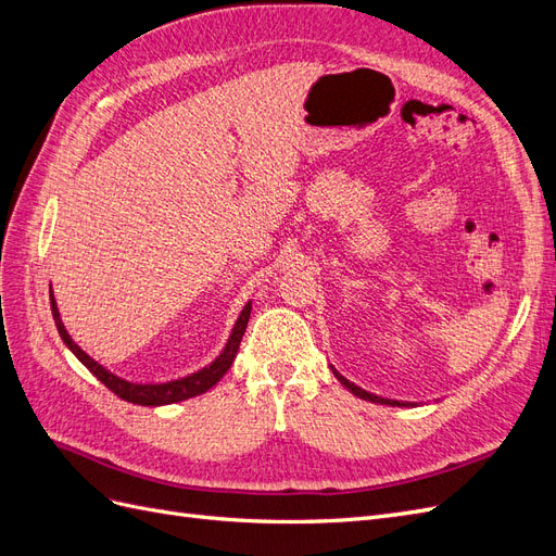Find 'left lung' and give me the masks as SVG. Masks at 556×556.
Instances as JSON below:
<instances>
[{
  "label": "left lung",
  "mask_w": 556,
  "mask_h": 556,
  "mask_svg": "<svg viewBox=\"0 0 556 556\" xmlns=\"http://www.w3.org/2000/svg\"><path fill=\"white\" fill-rule=\"evenodd\" d=\"M336 374V371H333ZM336 378L341 380V384H345L348 390L355 394V396H359V399H366V401H374V403H384V406H406V403H399V401H392V399H380V396H376V394H371V392H366V390H362V387H357L355 382H350L348 378H343L341 374H336Z\"/></svg>",
  "instance_id": "1"
}]
</instances>
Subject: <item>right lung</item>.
I'll return each mask as SVG.
<instances>
[{"mask_svg": "<svg viewBox=\"0 0 556 556\" xmlns=\"http://www.w3.org/2000/svg\"><path fill=\"white\" fill-rule=\"evenodd\" d=\"M250 304H245L241 317L237 319V327H233L231 336H229V343L227 348L223 350V355L217 357L211 366L201 368V371L188 376V378H180V380H172V382H162V384H134V382H127L123 378L113 376L111 371H106V368L102 364H97L90 355H86L74 341L72 336L66 333L62 319H60V311L55 306V299H53V292H50V311H53V319L58 325V331L62 336V341L66 343V348H70L74 355L86 364L92 376H97L99 380H102L109 390L113 394L121 396L123 401H129V403H137V406H164V403H176V401H185V399H192V396H199L208 392L211 387L220 380L227 371L229 366L233 362V357H237L239 352V345H241V339L245 333V327H248V319H250Z\"/></svg>", "mask_w": 556, "mask_h": 556, "instance_id": "add662e5", "label": "right lung"}]
</instances>
